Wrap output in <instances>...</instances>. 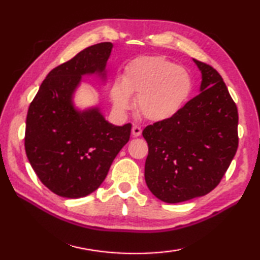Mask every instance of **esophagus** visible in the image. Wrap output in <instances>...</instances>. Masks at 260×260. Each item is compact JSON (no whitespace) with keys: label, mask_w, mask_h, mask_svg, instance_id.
I'll return each mask as SVG.
<instances>
[{"label":"esophagus","mask_w":260,"mask_h":260,"mask_svg":"<svg viewBox=\"0 0 260 260\" xmlns=\"http://www.w3.org/2000/svg\"><path fill=\"white\" fill-rule=\"evenodd\" d=\"M132 134H133L134 138H138V136L142 134V128L136 125H133V127H132Z\"/></svg>","instance_id":"obj_1"}]
</instances>
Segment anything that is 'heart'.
<instances>
[{
  "label": "heart",
  "mask_w": 260,
  "mask_h": 260,
  "mask_svg": "<svg viewBox=\"0 0 260 260\" xmlns=\"http://www.w3.org/2000/svg\"><path fill=\"white\" fill-rule=\"evenodd\" d=\"M193 80L187 69L161 56H140L125 65L122 78L110 87V100L118 113L133 107L151 121H165L177 116L190 99Z\"/></svg>",
  "instance_id": "heart-1"
}]
</instances>
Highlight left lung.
Returning <instances> with one entry per match:
<instances>
[{"label": "left lung", "instance_id": "left-lung-1", "mask_svg": "<svg viewBox=\"0 0 260 260\" xmlns=\"http://www.w3.org/2000/svg\"><path fill=\"white\" fill-rule=\"evenodd\" d=\"M202 73L201 93L177 116L143 129L148 142L147 186L158 200L180 203L218 186L234 158L239 113L222 78L192 59Z\"/></svg>", "mask_w": 260, "mask_h": 260}]
</instances>
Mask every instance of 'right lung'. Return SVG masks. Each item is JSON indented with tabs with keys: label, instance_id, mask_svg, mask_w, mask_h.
<instances>
[{
	"label": "right lung",
	"instance_id": "add662e5",
	"mask_svg": "<svg viewBox=\"0 0 260 260\" xmlns=\"http://www.w3.org/2000/svg\"><path fill=\"white\" fill-rule=\"evenodd\" d=\"M113 45L102 42L79 52L48 73L26 118L25 150L45 186L65 199H80L98 189L121 148L131 124L112 125L100 107L80 110L73 96L83 76L107 80Z\"/></svg>",
	"mask_w": 260,
	"mask_h": 260
}]
</instances>
